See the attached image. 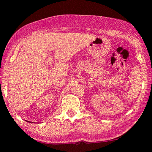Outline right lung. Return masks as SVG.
<instances>
[{
    "label": "right lung",
    "instance_id": "add662e5",
    "mask_svg": "<svg viewBox=\"0 0 152 152\" xmlns=\"http://www.w3.org/2000/svg\"><path fill=\"white\" fill-rule=\"evenodd\" d=\"M27 122H29V121H27ZM30 123H31V122H30Z\"/></svg>",
    "mask_w": 152,
    "mask_h": 152
}]
</instances>
